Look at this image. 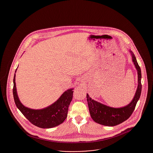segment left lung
<instances>
[{"mask_svg":"<svg viewBox=\"0 0 153 153\" xmlns=\"http://www.w3.org/2000/svg\"><path fill=\"white\" fill-rule=\"evenodd\" d=\"M130 51L132 61L135 66L138 72V85L136 94L132 102L127 106L122 108H112L104 105L99 102H96L89 97L87 94L88 104L91 117L97 123L106 126H115L122 123L131 117L134 112L137 103L141 94L142 84H141V70L137 62V59L133 52Z\"/></svg>","mask_w":153,"mask_h":153,"instance_id":"8db88e82","label":"left lung"}]
</instances>
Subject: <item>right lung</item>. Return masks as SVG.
<instances>
[{
  "instance_id": "right-lung-1",
  "label": "right lung",
  "mask_w": 153,
  "mask_h": 153,
  "mask_svg": "<svg viewBox=\"0 0 153 153\" xmlns=\"http://www.w3.org/2000/svg\"><path fill=\"white\" fill-rule=\"evenodd\" d=\"M13 82V90L15 103L17 108L30 123L40 128H49L64 122L68 116V107L73 98V89L65 91L56 102L48 107L35 110L25 107L19 101L15 85V73Z\"/></svg>"
}]
</instances>
